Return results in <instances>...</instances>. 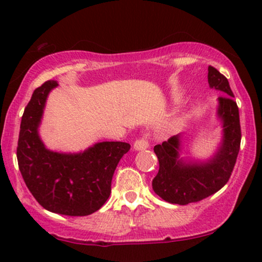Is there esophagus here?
Returning <instances> with one entry per match:
<instances>
[{"label":"esophagus","instance_id":"obj_1","mask_svg":"<svg viewBox=\"0 0 262 262\" xmlns=\"http://www.w3.org/2000/svg\"><path fill=\"white\" fill-rule=\"evenodd\" d=\"M148 148H149V140H148V137H146V135H144L143 138H139L138 140H135V143H134L135 150L140 151V150H145Z\"/></svg>","mask_w":262,"mask_h":262}]
</instances>
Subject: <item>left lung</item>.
<instances>
[{"label": "left lung", "instance_id": "left-lung-1", "mask_svg": "<svg viewBox=\"0 0 262 262\" xmlns=\"http://www.w3.org/2000/svg\"><path fill=\"white\" fill-rule=\"evenodd\" d=\"M208 83L210 89L224 93L218 97L217 116L223 137L215 154L206 161L180 158L181 134L154 146L159 172L152 180V189L169 203L185 206L212 196L228 182L236 162L242 141L239 108L227 77L213 66H208Z\"/></svg>", "mask_w": 262, "mask_h": 262}]
</instances>
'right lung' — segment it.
<instances>
[{
	"mask_svg": "<svg viewBox=\"0 0 262 262\" xmlns=\"http://www.w3.org/2000/svg\"><path fill=\"white\" fill-rule=\"evenodd\" d=\"M58 82L49 80L34 90L20 122L17 160L27 187L43 208L58 214H92L111 194V182L128 143L102 141L80 152L45 148L39 137L48 95Z\"/></svg>",
	"mask_w": 262,
	"mask_h": 262,
	"instance_id": "obj_1",
	"label": "right lung"
}]
</instances>
